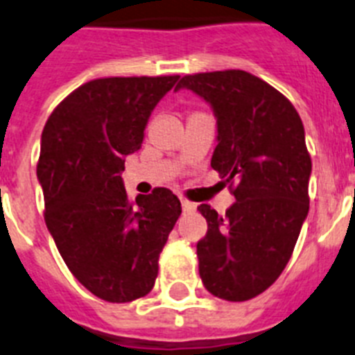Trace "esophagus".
Masks as SVG:
<instances>
[{"label":"esophagus","mask_w":355,"mask_h":355,"mask_svg":"<svg viewBox=\"0 0 355 355\" xmlns=\"http://www.w3.org/2000/svg\"><path fill=\"white\" fill-rule=\"evenodd\" d=\"M181 207H183V211H187V214H189V211L196 210V205H193V202H190V201H187V199H181Z\"/></svg>","instance_id":"1"}]
</instances>
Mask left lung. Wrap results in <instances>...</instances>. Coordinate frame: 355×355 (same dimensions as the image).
<instances>
[{
  "mask_svg": "<svg viewBox=\"0 0 355 355\" xmlns=\"http://www.w3.org/2000/svg\"><path fill=\"white\" fill-rule=\"evenodd\" d=\"M181 87L214 109L211 168L237 199L224 215L198 208L208 223L198 242L199 275L217 298L246 302L280 277L309 214L313 163L304 123L280 91L242 69L184 75Z\"/></svg>",
  "mask_w": 355,
  "mask_h": 355,
  "instance_id": "obj_1",
  "label": "left lung"
}]
</instances>
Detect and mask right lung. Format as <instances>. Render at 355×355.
Returning a JSON list of instances; mask_svg holds the SVG:
<instances>
[{"label":"right lung","mask_w":355,"mask_h":355,"mask_svg":"<svg viewBox=\"0 0 355 355\" xmlns=\"http://www.w3.org/2000/svg\"><path fill=\"white\" fill-rule=\"evenodd\" d=\"M178 78L89 80L53 109L42 131L37 180L46 226L73 277L111 304L150 293L181 215L168 189L135 202L122 183L123 157L141 147L148 116Z\"/></svg>","instance_id":"right-lung-1"}]
</instances>
